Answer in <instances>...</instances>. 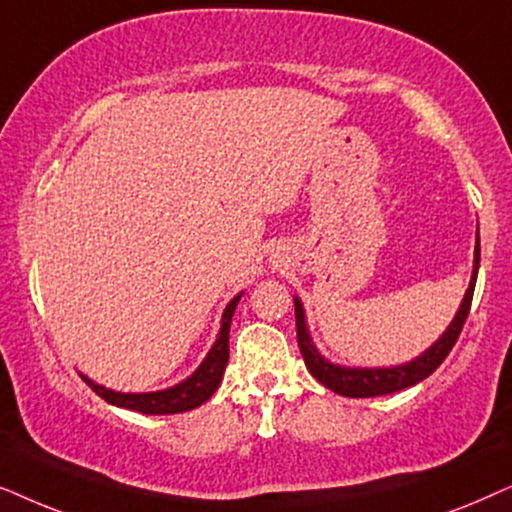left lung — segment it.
Returning a JSON list of instances; mask_svg holds the SVG:
<instances>
[{
  "label": "left lung",
  "mask_w": 512,
  "mask_h": 512,
  "mask_svg": "<svg viewBox=\"0 0 512 512\" xmlns=\"http://www.w3.org/2000/svg\"><path fill=\"white\" fill-rule=\"evenodd\" d=\"M478 269H480V236L478 243H475V271L473 278H470V285L466 290V297H463L461 309L452 320V325L447 327V332L442 335L438 342H435L431 349H428L424 356H419L412 363L400 365V367H386V370H349V367H337L327 363L325 358H320L316 346L311 344L309 332H306L304 323V311L302 302L295 299V318H297V344L299 351H302V358L309 372L316 377L320 384L330 388L339 395H346V398H372V395H386L403 391L407 386L419 384L421 379H426L428 374H433L442 365V360L449 356V351L454 349L456 339H459L463 323H466L470 302H473L475 292V281H478Z\"/></svg>",
  "instance_id": "left-lung-1"
}]
</instances>
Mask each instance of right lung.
<instances>
[{"label": "right lung", "mask_w": 512, "mask_h": 512, "mask_svg": "<svg viewBox=\"0 0 512 512\" xmlns=\"http://www.w3.org/2000/svg\"><path fill=\"white\" fill-rule=\"evenodd\" d=\"M238 299H241V295L231 299L227 309H224L220 335H217V342L213 349H210L206 360H203L199 370H196L187 381H182V384L166 388V391H156V393H117L93 384L88 377H81V379H84L88 388H93L102 400H107L109 405L126 407V410H133V412L177 414V412L194 410V407L206 403L222 381L224 367L229 363V325H231V316H234Z\"/></svg>", "instance_id": "1"}]
</instances>
